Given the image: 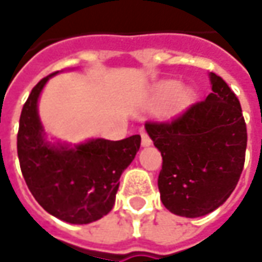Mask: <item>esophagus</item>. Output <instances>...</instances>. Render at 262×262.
<instances>
[{
	"mask_svg": "<svg viewBox=\"0 0 262 262\" xmlns=\"http://www.w3.org/2000/svg\"><path fill=\"white\" fill-rule=\"evenodd\" d=\"M140 136H142L143 147H148V146H151V139L148 137V135L146 133V132H140Z\"/></svg>",
	"mask_w": 262,
	"mask_h": 262,
	"instance_id": "34e87169",
	"label": "esophagus"
}]
</instances>
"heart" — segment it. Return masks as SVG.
<instances>
[{"label":"heart","instance_id":"obj_1","mask_svg":"<svg viewBox=\"0 0 262 262\" xmlns=\"http://www.w3.org/2000/svg\"><path fill=\"white\" fill-rule=\"evenodd\" d=\"M191 94L187 90L181 88V84L177 81H167L159 85L151 97V105H163L167 101L172 99V105L176 108H181L189 101Z\"/></svg>","mask_w":262,"mask_h":262}]
</instances>
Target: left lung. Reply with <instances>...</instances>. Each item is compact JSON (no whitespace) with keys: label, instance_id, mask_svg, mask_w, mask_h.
Segmentation results:
<instances>
[{"label":"left lung","instance_id":"obj_1","mask_svg":"<svg viewBox=\"0 0 262 262\" xmlns=\"http://www.w3.org/2000/svg\"><path fill=\"white\" fill-rule=\"evenodd\" d=\"M212 92L171 122L144 127L163 157L161 202L171 213L201 217L226 202L242 176L247 127L238 99L222 77Z\"/></svg>","mask_w":262,"mask_h":262}]
</instances>
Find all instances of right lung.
Returning <instances> with one entry per match:
<instances>
[{"label":"right lung","instance_id":"obj_1","mask_svg":"<svg viewBox=\"0 0 262 262\" xmlns=\"http://www.w3.org/2000/svg\"><path fill=\"white\" fill-rule=\"evenodd\" d=\"M57 73L39 81L22 108L18 157L26 185L48 213L67 223L86 225L112 210L120 176L136 157L142 139L133 135L118 142H49L37 102L46 82Z\"/></svg>","mask_w":262,"mask_h":262}]
</instances>
